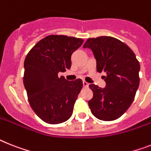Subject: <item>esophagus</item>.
I'll list each match as a JSON object with an SVG mask.
<instances>
[{
  "instance_id": "obj_1",
  "label": "esophagus",
  "mask_w": 151,
  "mask_h": 151,
  "mask_svg": "<svg viewBox=\"0 0 151 151\" xmlns=\"http://www.w3.org/2000/svg\"><path fill=\"white\" fill-rule=\"evenodd\" d=\"M83 87H87L88 86H89V83H87V82H86V81H83Z\"/></svg>"
}]
</instances>
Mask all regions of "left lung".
<instances>
[{"instance_id": "obj_1", "label": "left lung", "mask_w": 151, "mask_h": 151, "mask_svg": "<svg viewBox=\"0 0 151 151\" xmlns=\"http://www.w3.org/2000/svg\"><path fill=\"white\" fill-rule=\"evenodd\" d=\"M83 48H90L97 61V72H104L106 87L90 84L93 97L88 101L92 114L104 121H114L130 107L140 83V64L127 44L112 37L88 38Z\"/></svg>"}]
</instances>
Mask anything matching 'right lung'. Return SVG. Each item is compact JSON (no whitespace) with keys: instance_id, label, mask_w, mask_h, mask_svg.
<instances>
[{"instance_id":"obj_1","label":"right lung","mask_w":151,"mask_h":151,"mask_svg":"<svg viewBox=\"0 0 151 151\" xmlns=\"http://www.w3.org/2000/svg\"><path fill=\"white\" fill-rule=\"evenodd\" d=\"M83 40L65 35H49L37 43L24 60V84L30 107L50 124L65 122L83 87L81 79L68 81L60 72L71 67L73 52Z\"/></svg>"}]
</instances>
